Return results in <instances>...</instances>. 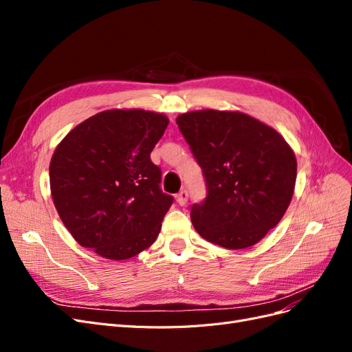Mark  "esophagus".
I'll return each mask as SVG.
<instances>
[{
  "mask_svg": "<svg viewBox=\"0 0 352 352\" xmlns=\"http://www.w3.org/2000/svg\"><path fill=\"white\" fill-rule=\"evenodd\" d=\"M188 198H189L188 190H186V189H182V190H180V192L176 195L177 204H179V206H185L186 202H188Z\"/></svg>",
  "mask_w": 352,
  "mask_h": 352,
  "instance_id": "esophagus-1",
  "label": "esophagus"
}]
</instances>
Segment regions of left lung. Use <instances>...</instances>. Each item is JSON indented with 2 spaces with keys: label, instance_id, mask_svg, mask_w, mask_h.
<instances>
[{
  "label": "left lung",
  "instance_id": "8db88e82",
  "mask_svg": "<svg viewBox=\"0 0 352 352\" xmlns=\"http://www.w3.org/2000/svg\"><path fill=\"white\" fill-rule=\"evenodd\" d=\"M176 123L206 177V199L190 207L195 230L229 250L261 241L292 199V148L273 127L239 111H189Z\"/></svg>",
  "mask_w": 352,
  "mask_h": 352
}]
</instances>
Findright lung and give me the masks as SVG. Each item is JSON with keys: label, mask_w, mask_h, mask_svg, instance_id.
Segmentation results:
<instances>
[{"label": "right lung", "mask_w": 352, "mask_h": 352, "mask_svg": "<svg viewBox=\"0 0 352 352\" xmlns=\"http://www.w3.org/2000/svg\"><path fill=\"white\" fill-rule=\"evenodd\" d=\"M168 124L164 114L105 110L78 124L50 163L61 221L82 247L127 260L151 247L173 204L151 151Z\"/></svg>", "instance_id": "obj_1"}]
</instances>
